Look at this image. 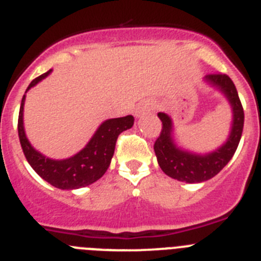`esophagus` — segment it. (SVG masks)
<instances>
[{
  "label": "esophagus",
  "mask_w": 261,
  "mask_h": 261,
  "mask_svg": "<svg viewBox=\"0 0 261 261\" xmlns=\"http://www.w3.org/2000/svg\"><path fill=\"white\" fill-rule=\"evenodd\" d=\"M152 109V105L148 104V102H143V104L138 105V108H136L135 110V116L136 117H142L143 114H145L147 112H149V110Z\"/></svg>",
  "instance_id": "obj_1"
}]
</instances>
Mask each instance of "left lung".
Listing matches in <instances>:
<instances>
[{
    "label": "left lung",
    "mask_w": 261,
    "mask_h": 261,
    "mask_svg": "<svg viewBox=\"0 0 261 261\" xmlns=\"http://www.w3.org/2000/svg\"><path fill=\"white\" fill-rule=\"evenodd\" d=\"M201 82L221 93L229 102L231 110L229 135L220 147L205 153L180 147L175 139L173 118L163 112L157 114L163 122V130L153 147L157 163L166 175L186 183L205 182L225 168L236 153L245 122V113L238 92L233 81L227 75L208 74Z\"/></svg>",
    "instance_id": "8db88e82"
}]
</instances>
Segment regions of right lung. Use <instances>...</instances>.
I'll list each match as a JSON object with an SVG mask.
<instances>
[{"instance_id": "add662e5", "label": "right lung", "mask_w": 261, "mask_h": 261, "mask_svg": "<svg viewBox=\"0 0 261 261\" xmlns=\"http://www.w3.org/2000/svg\"><path fill=\"white\" fill-rule=\"evenodd\" d=\"M51 71L53 70H49L45 74L40 75L39 78L32 81L25 90V93L31 90L32 87L45 79ZM25 93L23 95L22 104H20L18 134H19L23 153L32 169L44 180L60 190L82 189L100 179L109 168L112 157L114 154L117 138L122 131L133 127L134 117L126 116L121 118L107 119L98 126L92 138L78 153L62 160L50 159L37 151L27 138L24 122H23Z\"/></svg>"}]
</instances>
